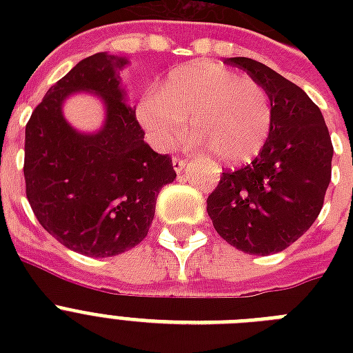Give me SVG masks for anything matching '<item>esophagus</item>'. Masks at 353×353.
I'll return each mask as SVG.
<instances>
[{"label":"esophagus","instance_id":"1","mask_svg":"<svg viewBox=\"0 0 353 353\" xmlns=\"http://www.w3.org/2000/svg\"><path fill=\"white\" fill-rule=\"evenodd\" d=\"M172 165H174V170L176 172H183L185 170V166L188 165V159H183V157H174Z\"/></svg>","mask_w":353,"mask_h":353}]
</instances>
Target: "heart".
<instances>
[{
    "instance_id": "b5f03b06",
    "label": "heart",
    "mask_w": 353,
    "mask_h": 353,
    "mask_svg": "<svg viewBox=\"0 0 353 353\" xmlns=\"http://www.w3.org/2000/svg\"><path fill=\"white\" fill-rule=\"evenodd\" d=\"M229 165L249 163L263 150L273 128L269 93L254 80L218 62L174 69L159 93L137 104L139 124L157 148H168L188 130Z\"/></svg>"
}]
</instances>
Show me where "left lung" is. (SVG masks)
<instances>
[{"mask_svg": "<svg viewBox=\"0 0 353 353\" xmlns=\"http://www.w3.org/2000/svg\"><path fill=\"white\" fill-rule=\"evenodd\" d=\"M223 63L247 71L269 93L273 128L251 165L225 170L207 198L216 232L249 254H273L317 220L332 179L334 146L319 106L296 84L251 58Z\"/></svg>", "mask_w": 353, "mask_h": 353, "instance_id": "left-lung-1", "label": "left lung"}]
</instances>
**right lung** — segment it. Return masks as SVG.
Here are the masks:
<instances>
[{
    "label": "right lung",
    "mask_w": 353,
    "mask_h": 353,
    "mask_svg": "<svg viewBox=\"0 0 353 353\" xmlns=\"http://www.w3.org/2000/svg\"><path fill=\"white\" fill-rule=\"evenodd\" d=\"M128 60L97 52L47 91L25 126V192L36 220L62 245L85 256H115L148 234L159 190L176 179L170 155L144 143L135 110L126 106L121 71ZM74 90L107 104L101 132L79 134L61 115Z\"/></svg>",
    "instance_id": "add662e5"
}]
</instances>
